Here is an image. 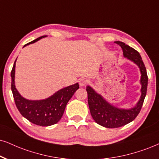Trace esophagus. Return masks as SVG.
I'll return each instance as SVG.
<instances>
[{"label":"esophagus","instance_id":"esophagus-1","mask_svg":"<svg viewBox=\"0 0 159 159\" xmlns=\"http://www.w3.org/2000/svg\"><path fill=\"white\" fill-rule=\"evenodd\" d=\"M88 83H89V81H88V80L85 79V78H82V79L79 80V84L80 86H85Z\"/></svg>","mask_w":159,"mask_h":159}]
</instances>
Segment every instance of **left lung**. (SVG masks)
Here are the masks:
<instances>
[{"label": "left lung", "mask_w": 159, "mask_h": 159, "mask_svg": "<svg viewBox=\"0 0 159 159\" xmlns=\"http://www.w3.org/2000/svg\"><path fill=\"white\" fill-rule=\"evenodd\" d=\"M116 43L119 45L122 48L125 57L134 62L139 68L142 94L136 106L130 109H121L111 105L91 87L87 86L86 91L88 93V102L91 116L97 124L107 128L120 127L134 121L142 109L148 89V77L147 70L139 53L125 43L117 41Z\"/></svg>", "instance_id": "8db88e82"}]
</instances>
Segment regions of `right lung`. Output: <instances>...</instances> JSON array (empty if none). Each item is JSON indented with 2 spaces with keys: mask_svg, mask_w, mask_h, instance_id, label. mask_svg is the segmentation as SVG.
Masks as SVG:
<instances>
[{
  "mask_svg": "<svg viewBox=\"0 0 159 159\" xmlns=\"http://www.w3.org/2000/svg\"><path fill=\"white\" fill-rule=\"evenodd\" d=\"M45 37L46 36H42L35 39L32 42L25 44L23 47L34 43ZM16 60L14 62L13 68L11 71V88L14 100L20 113L33 124L40 126H50L57 123L63 115L68 102L70 100L76 90L79 89V84L76 83L60 89L46 99L29 100L20 94L15 88V73Z\"/></svg>",
  "mask_w": 159,
  "mask_h": 159,
  "instance_id": "right-lung-1",
  "label": "right lung"
}]
</instances>
